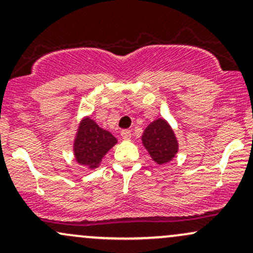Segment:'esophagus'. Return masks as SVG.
I'll return each mask as SVG.
<instances>
[{
    "label": "esophagus",
    "instance_id": "1",
    "mask_svg": "<svg viewBox=\"0 0 253 253\" xmlns=\"http://www.w3.org/2000/svg\"><path fill=\"white\" fill-rule=\"evenodd\" d=\"M121 136H123L124 140H129V139L132 138V133H130V130L128 129H124L121 130Z\"/></svg>",
    "mask_w": 253,
    "mask_h": 253
}]
</instances>
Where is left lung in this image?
I'll return each instance as SVG.
<instances>
[{
	"label": "left lung",
	"instance_id": "obj_1",
	"mask_svg": "<svg viewBox=\"0 0 253 253\" xmlns=\"http://www.w3.org/2000/svg\"><path fill=\"white\" fill-rule=\"evenodd\" d=\"M141 143L153 162L158 165L169 163L178 153V140L170 124L163 118L147 125L141 135Z\"/></svg>",
	"mask_w": 253,
	"mask_h": 253
}]
</instances>
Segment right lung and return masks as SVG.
<instances>
[{"label":"right lung","instance_id":"add662e5","mask_svg":"<svg viewBox=\"0 0 253 253\" xmlns=\"http://www.w3.org/2000/svg\"><path fill=\"white\" fill-rule=\"evenodd\" d=\"M117 143V138L109 130L98 126L90 117H84L78 125L72 145L75 161L88 170L96 169Z\"/></svg>","mask_w":253,"mask_h":253}]
</instances>
